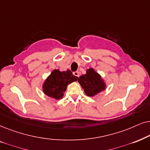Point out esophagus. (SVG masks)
Segmentation results:
<instances>
[{"label": "esophagus", "instance_id": "1", "mask_svg": "<svg viewBox=\"0 0 150 150\" xmlns=\"http://www.w3.org/2000/svg\"><path fill=\"white\" fill-rule=\"evenodd\" d=\"M73 75H75V76H76V77H79V73L78 71L73 72Z\"/></svg>", "mask_w": 150, "mask_h": 150}]
</instances>
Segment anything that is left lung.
<instances>
[{
    "instance_id": "left-lung-1",
    "label": "left lung",
    "mask_w": 150,
    "mask_h": 150,
    "mask_svg": "<svg viewBox=\"0 0 150 150\" xmlns=\"http://www.w3.org/2000/svg\"><path fill=\"white\" fill-rule=\"evenodd\" d=\"M78 82L89 97H93L105 88V83L100 75L93 69H88L85 75H81L78 79Z\"/></svg>"
}]
</instances>
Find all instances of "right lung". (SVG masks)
Wrapping results in <instances>:
<instances>
[{"instance_id":"1","label":"right lung","mask_w":150,"mask_h":150,"mask_svg":"<svg viewBox=\"0 0 150 150\" xmlns=\"http://www.w3.org/2000/svg\"><path fill=\"white\" fill-rule=\"evenodd\" d=\"M77 79L78 77L73 75L70 70L62 72L54 70L44 83V93L55 99L62 98L67 86Z\"/></svg>"}]
</instances>
